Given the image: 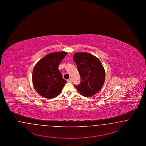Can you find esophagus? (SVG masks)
<instances>
[{"mask_svg": "<svg viewBox=\"0 0 146 146\" xmlns=\"http://www.w3.org/2000/svg\"><path fill=\"white\" fill-rule=\"evenodd\" d=\"M67 82H72V79H68L67 80Z\"/></svg>", "mask_w": 146, "mask_h": 146, "instance_id": "esophagus-1", "label": "esophagus"}]
</instances>
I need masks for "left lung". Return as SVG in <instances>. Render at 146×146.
<instances>
[{
  "label": "left lung",
  "instance_id": "1",
  "mask_svg": "<svg viewBox=\"0 0 146 146\" xmlns=\"http://www.w3.org/2000/svg\"><path fill=\"white\" fill-rule=\"evenodd\" d=\"M81 78L80 84L74 85L82 96L90 97L102 88L105 80V71L100 61L88 53L77 52L73 56Z\"/></svg>",
  "mask_w": 146,
  "mask_h": 146
}]
</instances>
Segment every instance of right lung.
Listing matches in <instances>:
<instances>
[{
	"label": "right lung",
	"instance_id": "1",
	"mask_svg": "<svg viewBox=\"0 0 146 146\" xmlns=\"http://www.w3.org/2000/svg\"><path fill=\"white\" fill-rule=\"evenodd\" d=\"M67 54L64 51L50 53L36 64L32 73V82L40 96L53 99L60 94L66 81L63 79L58 66Z\"/></svg>",
	"mask_w": 146,
	"mask_h": 146
}]
</instances>
